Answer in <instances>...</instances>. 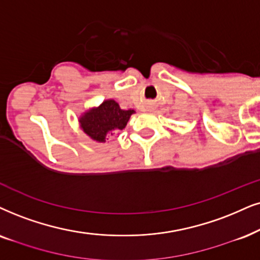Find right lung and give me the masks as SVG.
I'll return each mask as SVG.
<instances>
[{
    "label": "right lung",
    "instance_id": "add662e5",
    "mask_svg": "<svg viewBox=\"0 0 260 260\" xmlns=\"http://www.w3.org/2000/svg\"><path fill=\"white\" fill-rule=\"evenodd\" d=\"M133 109L123 110L114 100L104 101L100 107L92 108L79 119L81 129L98 143H106L107 137L122 131L129 120Z\"/></svg>",
    "mask_w": 260,
    "mask_h": 260
}]
</instances>
